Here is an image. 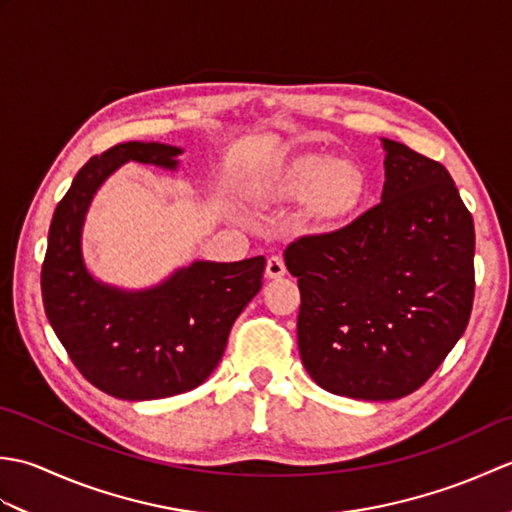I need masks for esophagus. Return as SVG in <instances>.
<instances>
[{
	"label": "esophagus",
	"mask_w": 512,
	"mask_h": 512,
	"mask_svg": "<svg viewBox=\"0 0 512 512\" xmlns=\"http://www.w3.org/2000/svg\"><path fill=\"white\" fill-rule=\"evenodd\" d=\"M284 275H286L284 259H281L279 255L268 257V262H266V277H268V279H281Z\"/></svg>",
	"instance_id": "34e87169"
}]
</instances>
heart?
Masks as SVG:
<instances>
[{"instance_id":"b5f03b06","label":"heart","mask_w":512,"mask_h":512,"mask_svg":"<svg viewBox=\"0 0 512 512\" xmlns=\"http://www.w3.org/2000/svg\"><path fill=\"white\" fill-rule=\"evenodd\" d=\"M257 189L266 198H303L314 220L334 224L350 217L363 202L367 184L363 171L347 160L330 156H297L270 167Z\"/></svg>"}]
</instances>
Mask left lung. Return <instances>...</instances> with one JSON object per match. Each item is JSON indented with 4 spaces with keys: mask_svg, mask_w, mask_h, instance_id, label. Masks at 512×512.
Here are the masks:
<instances>
[{
    "mask_svg": "<svg viewBox=\"0 0 512 512\" xmlns=\"http://www.w3.org/2000/svg\"><path fill=\"white\" fill-rule=\"evenodd\" d=\"M380 204L286 253L299 277L301 363L325 391L358 400L409 396L466 330L475 292V228L440 162L396 140Z\"/></svg>",
    "mask_w": 512,
    "mask_h": 512,
    "instance_id": "left-lung-1",
    "label": "left lung"
}]
</instances>
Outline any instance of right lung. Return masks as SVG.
<instances>
[{"instance_id": "add662e5", "label": "right lung", "mask_w": 512, "mask_h": 512, "mask_svg": "<svg viewBox=\"0 0 512 512\" xmlns=\"http://www.w3.org/2000/svg\"><path fill=\"white\" fill-rule=\"evenodd\" d=\"M180 147L123 143L76 173L54 209L41 268V297L76 369L105 394L158 400L202 385L220 363L235 319L259 288L264 257L191 262L143 290L96 279L83 259V226L101 184L125 162L180 167Z\"/></svg>"}]
</instances>
